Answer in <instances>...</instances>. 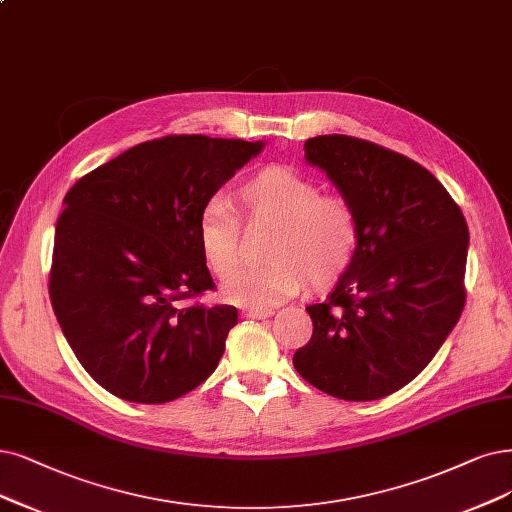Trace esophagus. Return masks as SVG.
Returning <instances> with one entry per match:
<instances>
[{"label": "esophagus", "mask_w": 512, "mask_h": 512, "mask_svg": "<svg viewBox=\"0 0 512 512\" xmlns=\"http://www.w3.org/2000/svg\"><path fill=\"white\" fill-rule=\"evenodd\" d=\"M272 314H274V310H268V308H249V310H244V316L246 318H253V320L270 318Z\"/></svg>", "instance_id": "esophagus-1"}]
</instances>
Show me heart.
Masks as SVG:
<instances>
[{
    "label": "heart",
    "mask_w": 512,
    "mask_h": 512,
    "mask_svg": "<svg viewBox=\"0 0 512 512\" xmlns=\"http://www.w3.org/2000/svg\"><path fill=\"white\" fill-rule=\"evenodd\" d=\"M236 202L246 221L276 225V234L268 246L272 263L240 268L225 280L223 295L234 304L272 308L299 293L304 280L325 289L350 268L361 238L354 208L342 198L325 196L310 177L291 168H266L238 187ZM240 232L230 202L215 198L202 208L200 251L221 278L236 268Z\"/></svg>",
    "instance_id": "heart-1"
}]
</instances>
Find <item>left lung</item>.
I'll list each match as a JSON object with an SVG mask.
<instances>
[{
  "mask_svg": "<svg viewBox=\"0 0 512 512\" xmlns=\"http://www.w3.org/2000/svg\"><path fill=\"white\" fill-rule=\"evenodd\" d=\"M304 149L354 208L361 238L329 297L306 308L314 331L293 365L335 399L377 401L415 380L456 327L468 225L439 179L396 151L346 135Z\"/></svg>",
  "mask_w": 512,
  "mask_h": 512,
  "instance_id": "obj_1",
  "label": "left lung"
}]
</instances>
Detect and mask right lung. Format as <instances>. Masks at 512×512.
I'll list each match as a JSON object with an SVG mask.
<instances>
[{
    "label": "right lung",
    "mask_w": 512,
    "mask_h": 512,
    "mask_svg": "<svg viewBox=\"0 0 512 512\" xmlns=\"http://www.w3.org/2000/svg\"><path fill=\"white\" fill-rule=\"evenodd\" d=\"M263 141H145L75 183L56 221L50 301L94 382L158 405L198 388L238 323L234 306L179 301L213 289L198 219Z\"/></svg>",
    "instance_id": "1"
}]
</instances>
